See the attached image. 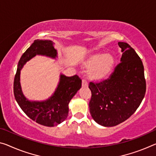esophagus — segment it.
I'll list each match as a JSON object with an SVG mask.
<instances>
[{
    "label": "esophagus",
    "mask_w": 156,
    "mask_h": 156,
    "mask_svg": "<svg viewBox=\"0 0 156 156\" xmlns=\"http://www.w3.org/2000/svg\"><path fill=\"white\" fill-rule=\"evenodd\" d=\"M82 87H88L87 82L85 80H82Z\"/></svg>",
    "instance_id": "1"
}]
</instances>
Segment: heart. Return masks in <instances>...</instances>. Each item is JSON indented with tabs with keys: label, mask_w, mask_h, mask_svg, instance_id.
Instances as JSON below:
<instances>
[{
	"label": "heart",
	"mask_w": 156,
	"mask_h": 156,
	"mask_svg": "<svg viewBox=\"0 0 156 156\" xmlns=\"http://www.w3.org/2000/svg\"><path fill=\"white\" fill-rule=\"evenodd\" d=\"M115 60L110 53H94L89 55L83 62L88 70L87 76L93 81H101L107 78L112 72Z\"/></svg>",
	"instance_id": "obj_1"
}]
</instances>
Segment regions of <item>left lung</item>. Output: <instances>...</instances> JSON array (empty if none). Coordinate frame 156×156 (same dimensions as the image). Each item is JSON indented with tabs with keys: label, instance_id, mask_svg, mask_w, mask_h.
I'll list each match as a JSON object with an SVG mask.
<instances>
[{
	"label": "left lung",
	"instance_id": "obj_1",
	"mask_svg": "<svg viewBox=\"0 0 156 156\" xmlns=\"http://www.w3.org/2000/svg\"><path fill=\"white\" fill-rule=\"evenodd\" d=\"M122 53L121 62L107 79L91 82L89 103L91 117L101 126L112 127L128 119L144 97L146 80L144 66L129 44L118 42Z\"/></svg>",
	"mask_w": 156,
	"mask_h": 156
}]
</instances>
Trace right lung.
<instances>
[{
	"label": "right lung",
	"mask_w": 156,
	"mask_h": 156,
	"mask_svg": "<svg viewBox=\"0 0 156 156\" xmlns=\"http://www.w3.org/2000/svg\"><path fill=\"white\" fill-rule=\"evenodd\" d=\"M36 55L55 59L58 51L51 40L36 39L21 57L14 80V94L21 110L32 120L45 126L53 127L65 121L68 116L69 103L81 87L82 80L77 75L68 77L61 73L58 87L45 101H30L24 96L20 83L21 70L27 62Z\"/></svg>",
	"instance_id": "right-lung-1"
}]
</instances>
